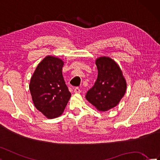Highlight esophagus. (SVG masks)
Segmentation results:
<instances>
[{
    "label": "esophagus",
    "instance_id": "1",
    "mask_svg": "<svg viewBox=\"0 0 160 160\" xmlns=\"http://www.w3.org/2000/svg\"><path fill=\"white\" fill-rule=\"evenodd\" d=\"M74 92L75 93H81V89L79 88H75L74 89Z\"/></svg>",
    "mask_w": 160,
    "mask_h": 160
}]
</instances>
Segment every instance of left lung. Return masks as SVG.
Instances as JSON below:
<instances>
[{
  "mask_svg": "<svg viewBox=\"0 0 160 160\" xmlns=\"http://www.w3.org/2000/svg\"><path fill=\"white\" fill-rule=\"evenodd\" d=\"M96 64L98 78L85 98L98 110L105 112L118 105L126 92L127 83L120 68L112 58L100 57Z\"/></svg>",
  "mask_w": 160,
  "mask_h": 160,
  "instance_id": "left-lung-1",
  "label": "left lung"
}]
</instances>
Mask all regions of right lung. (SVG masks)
<instances>
[{
	"instance_id": "1",
	"label": "right lung",
	"mask_w": 160,
	"mask_h": 160,
	"mask_svg": "<svg viewBox=\"0 0 160 160\" xmlns=\"http://www.w3.org/2000/svg\"><path fill=\"white\" fill-rule=\"evenodd\" d=\"M63 65L61 59L48 56L38 64L30 81L33 104L48 118L61 115L71 96L62 76Z\"/></svg>"
}]
</instances>
